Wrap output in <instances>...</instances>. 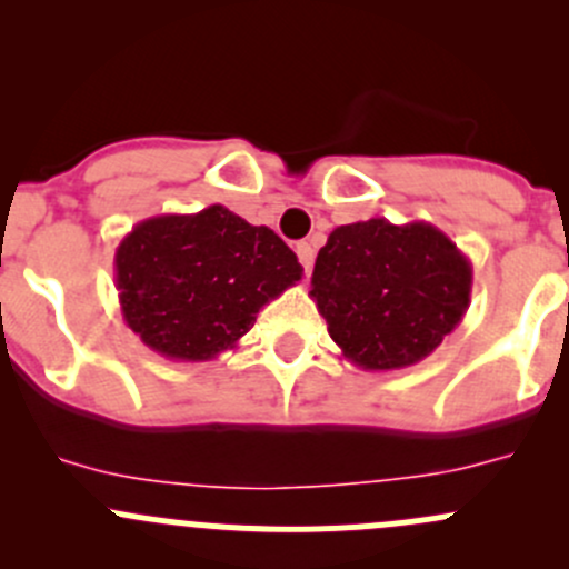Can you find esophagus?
Here are the masks:
<instances>
[{"mask_svg":"<svg viewBox=\"0 0 569 569\" xmlns=\"http://www.w3.org/2000/svg\"><path fill=\"white\" fill-rule=\"evenodd\" d=\"M295 250H297V258H300L302 269H306V272H311L313 258H317V250H313V244L311 242H300Z\"/></svg>","mask_w":569,"mask_h":569,"instance_id":"34e87169","label":"esophagus"}]
</instances>
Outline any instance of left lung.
Listing matches in <instances>:
<instances>
[{
  "label": "left lung",
  "mask_w": 569,
  "mask_h": 569,
  "mask_svg": "<svg viewBox=\"0 0 569 569\" xmlns=\"http://www.w3.org/2000/svg\"><path fill=\"white\" fill-rule=\"evenodd\" d=\"M470 286L473 267L443 231L375 217L327 237L311 297L349 363L393 371L432 355L460 325Z\"/></svg>",
  "instance_id": "1"
}]
</instances>
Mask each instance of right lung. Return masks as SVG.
I'll list each match as a JSON object with an SVG mask.
<instances>
[{
  "instance_id": "right-lung-1",
  "label": "right lung",
  "mask_w": 569,
  "mask_h": 569,
  "mask_svg": "<svg viewBox=\"0 0 569 569\" xmlns=\"http://www.w3.org/2000/svg\"><path fill=\"white\" fill-rule=\"evenodd\" d=\"M302 278L289 244L226 206L137 222L114 250L126 325L170 360L233 349L256 313Z\"/></svg>"
}]
</instances>
